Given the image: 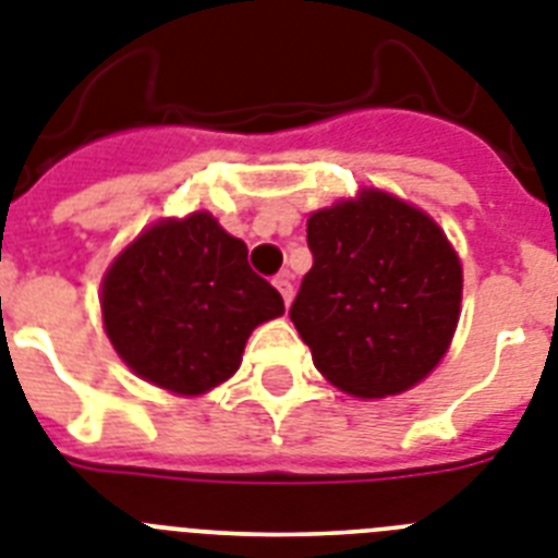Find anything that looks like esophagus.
Masks as SVG:
<instances>
[{
	"instance_id": "obj_1",
	"label": "esophagus",
	"mask_w": 558,
	"mask_h": 558,
	"mask_svg": "<svg viewBox=\"0 0 558 558\" xmlns=\"http://www.w3.org/2000/svg\"><path fill=\"white\" fill-rule=\"evenodd\" d=\"M274 284H276V290L282 293L284 307H288L290 302H293V284H290V276H288V274H279V276H276V279H274Z\"/></svg>"
}]
</instances>
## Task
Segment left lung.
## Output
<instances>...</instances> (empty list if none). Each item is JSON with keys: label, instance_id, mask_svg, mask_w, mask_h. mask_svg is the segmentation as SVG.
I'll use <instances>...</instances> for the list:
<instances>
[{"label": "left lung", "instance_id": "8db88e82", "mask_svg": "<svg viewBox=\"0 0 558 558\" xmlns=\"http://www.w3.org/2000/svg\"><path fill=\"white\" fill-rule=\"evenodd\" d=\"M313 268L290 322L336 388L385 399L425 379L448 353L462 265L418 207L365 187L307 219Z\"/></svg>", "mask_w": 558, "mask_h": 558}]
</instances>
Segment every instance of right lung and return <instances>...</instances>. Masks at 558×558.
Here are the masks:
<instances>
[{
	"instance_id": "1",
	"label": "right lung",
	"mask_w": 558,
	"mask_h": 558,
	"mask_svg": "<svg viewBox=\"0 0 558 558\" xmlns=\"http://www.w3.org/2000/svg\"><path fill=\"white\" fill-rule=\"evenodd\" d=\"M282 313L245 242L205 210L142 230L102 279L110 344L136 376L179 396L230 379L253 328Z\"/></svg>"
}]
</instances>
